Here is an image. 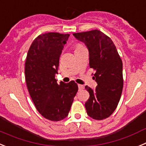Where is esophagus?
I'll use <instances>...</instances> for the list:
<instances>
[{
	"mask_svg": "<svg viewBox=\"0 0 146 146\" xmlns=\"http://www.w3.org/2000/svg\"><path fill=\"white\" fill-rule=\"evenodd\" d=\"M78 89H79V90H81V89H84V86L81 84H78Z\"/></svg>",
	"mask_w": 146,
	"mask_h": 146,
	"instance_id": "obj_1",
	"label": "esophagus"
}]
</instances>
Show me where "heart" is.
Instances as JSON below:
<instances>
[{
    "label": "heart",
    "mask_w": 146,
    "mask_h": 146,
    "mask_svg": "<svg viewBox=\"0 0 146 146\" xmlns=\"http://www.w3.org/2000/svg\"><path fill=\"white\" fill-rule=\"evenodd\" d=\"M81 47H83L81 45H77V46H76V48H81Z\"/></svg>",
    "instance_id": "1"
}]
</instances>
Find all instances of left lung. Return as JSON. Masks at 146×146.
Wrapping results in <instances>:
<instances>
[{"mask_svg": "<svg viewBox=\"0 0 146 146\" xmlns=\"http://www.w3.org/2000/svg\"><path fill=\"white\" fill-rule=\"evenodd\" d=\"M73 35L88 48L89 67L95 70L96 89L85 86L90 95L85 103L86 113L93 119L102 120L114 112L120 100L124 84L122 61L113 42L101 31Z\"/></svg>", "mask_w": 146, "mask_h": 146, "instance_id": "left-lung-1", "label": "left lung"}]
</instances>
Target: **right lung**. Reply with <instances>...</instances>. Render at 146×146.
<instances>
[{
  "mask_svg": "<svg viewBox=\"0 0 146 146\" xmlns=\"http://www.w3.org/2000/svg\"><path fill=\"white\" fill-rule=\"evenodd\" d=\"M70 35L47 33L38 35L31 44L25 62V80L35 108L48 120L58 121L66 118L78 85L55 79L59 60Z\"/></svg>",
  "mask_w": 146,
  "mask_h": 146,
  "instance_id": "add662e5",
  "label": "right lung"
}]
</instances>
